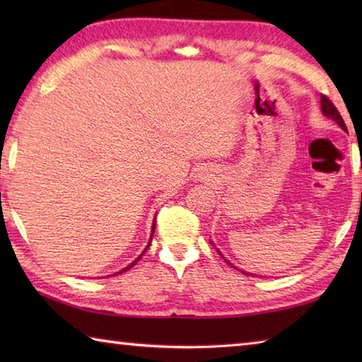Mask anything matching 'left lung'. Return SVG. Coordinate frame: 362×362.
I'll list each match as a JSON object with an SVG mask.
<instances>
[{"label":"left lung","instance_id":"left-lung-1","mask_svg":"<svg viewBox=\"0 0 362 362\" xmlns=\"http://www.w3.org/2000/svg\"><path fill=\"white\" fill-rule=\"evenodd\" d=\"M321 112L324 113V115H326L327 116V118H332L335 122H337V124H339L340 127H341V129L343 131H346V126H345V121H343V118H341V115L339 113V110H337L335 108V105H334V103L332 102H330L329 99H327V97L326 95H321ZM217 252H218V250H217ZM220 254V252H218ZM220 255H222V254H220ZM223 257V255H222ZM223 260L226 262V263H230L228 260H226L225 259V257H223ZM247 274V273H246Z\"/></svg>","mask_w":362,"mask_h":362}]
</instances>
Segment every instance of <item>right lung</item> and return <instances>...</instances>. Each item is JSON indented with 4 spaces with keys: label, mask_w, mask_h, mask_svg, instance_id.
<instances>
[{
    "label": "right lung",
    "mask_w": 362,
    "mask_h": 362,
    "mask_svg": "<svg viewBox=\"0 0 362 362\" xmlns=\"http://www.w3.org/2000/svg\"><path fill=\"white\" fill-rule=\"evenodd\" d=\"M155 226H156V225H155V222H153V228H151V236H153V231H155ZM150 241H151V240H150ZM148 246H150V244H148ZM148 246H146V247H148ZM145 250H146V249H145ZM142 255H144V254H142ZM142 255H140V257H142ZM140 257H139V259H137V260H134V262L131 263V265H129V267H126L124 269H122V272H127V269H129L131 267H134V265H136V263H137V262L140 260ZM122 272H119V273H122Z\"/></svg>",
    "instance_id": "1"
}]
</instances>
